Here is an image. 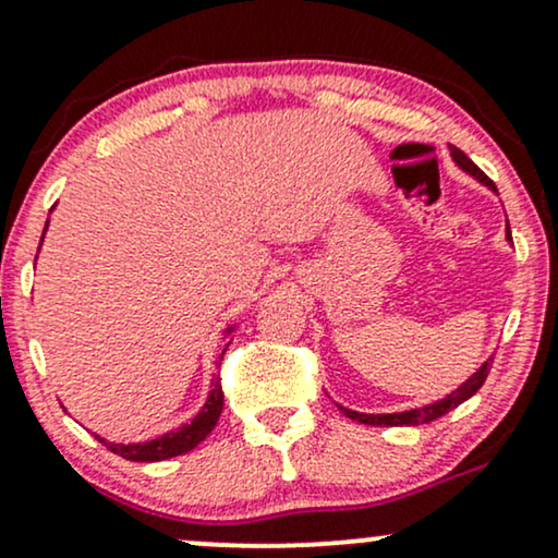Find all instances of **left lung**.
Masks as SVG:
<instances>
[{"label": "left lung", "mask_w": 558, "mask_h": 558, "mask_svg": "<svg viewBox=\"0 0 558 558\" xmlns=\"http://www.w3.org/2000/svg\"><path fill=\"white\" fill-rule=\"evenodd\" d=\"M448 151H451V159L457 162V168L466 172L470 178H475L477 183H483L485 189L493 191V194H498L496 185H493V181L488 175H485L483 170L477 168L475 162H472L470 157L464 155L462 149H457V146L448 144ZM506 241H509L511 246V230H509V220H506ZM490 364H493V356H488L480 367L472 373L466 380L462 383V386H457L451 390V393H446L444 399L438 401H430L425 403V407H414V409H403V412H390V414H364V412H354V409H345L338 403V409L345 414L349 420H356L362 422V425H375V427H401V425H425V422H433L438 417H444L446 412H451V409H457L459 403H464L470 396H475L480 386L485 383V377H488L490 373Z\"/></svg>", "instance_id": "1"}]
</instances>
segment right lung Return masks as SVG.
Returning a JSON list of instances; mask_svg holds the SVG:
<instances>
[{"label":"right lung","instance_id":"add662e5","mask_svg":"<svg viewBox=\"0 0 558 558\" xmlns=\"http://www.w3.org/2000/svg\"><path fill=\"white\" fill-rule=\"evenodd\" d=\"M47 228H49V220H47ZM47 228H44V233H47ZM44 233H41V241H44ZM235 328H239V323H230V325H226V330H222V341H228L226 349H222V354H226L230 341H233L230 336H233ZM222 354H220V360H222ZM220 412H222V386H220V377H213L204 407L198 409V414L194 420L185 422V425H181V427H175V430L157 435V438H151V440H138V444H114V440L101 438V435H96V438L110 448L112 453L128 459V462H162V459L181 457V453L191 451V448H196L198 444H202V440L213 433L217 420H220Z\"/></svg>","mask_w":558,"mask_h":558}]
</instances>
